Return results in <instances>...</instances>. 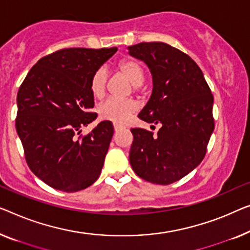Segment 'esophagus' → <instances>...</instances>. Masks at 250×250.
<instances>
[{
    "label": "esophagus",
    "instance_id": "1",
    "mask_svg": "<svg viewBox=\"0 0 250 250\" xmlns=\"http://www.w3.org/2000/svg\"><path fill=\"white\" fill-rule=\"evenodd\" d=\"M123 127V126H121V125H118V124H114V129H115V132H118L119 129H121Z\"/></svg>",
    "mask_w": 250,
    "mask_h": 250
}]
</instances>
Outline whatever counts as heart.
<instances>
[{
  "mask_svg": "<svg viewBox=\"0 0 250 250\" xmlns=\"http://www.w3.org/2000/svg\"><path fill=\"white\" fill-rule=\"evenodd\" d=\"M117 72L124 75L132 83L134 89L142 85L144 81V71L141 65L132 60L122 61L117 66ZM107 88V72L100 67L92 74L90 81V90L96 98L104 97ZM137 109V104L132 100H118L109 98L98 106L99 116L106 121L114 123H124Z\"/></svg>",
  "mask_w": 250,
  "mask_h": 250,
  "instance_id": "b5f03b06",
  "label": "heart"
}]
</instances>
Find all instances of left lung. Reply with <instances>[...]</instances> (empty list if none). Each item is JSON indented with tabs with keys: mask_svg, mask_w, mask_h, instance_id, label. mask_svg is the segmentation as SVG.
<instances>
[{
	"mask_svg": "<svg viewBox=\"0 0 250 250\" xmlns=\"http://www.w3.org/2000/svg\"><path fill=\"white\" fill-rule=\"evenodd\" d=\"M127 49L146 64L153 82L139 118L161 125L157 135L143 128L131 129L129 164L146 182L169 185L203 160L214 131V99L203 72L182 50L160 42H141Z\"/></svg>",
	"mask_w": 250,
	"mask_h": 250,
	"instance_id": "8db88e82",
	"label": "left lung"
}]
</instances>
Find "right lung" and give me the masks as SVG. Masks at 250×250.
<instances>
[{"label": "right lung", "mask_w": 250, "mask_h": 250, "mask_svg": "<svg viewBox=\"0 0 250 250\" xmlns=\"http://www.w3.org/2000/svg\"><path fill=\"white\" fill-rule=\"evenodd\" d=\"M113 48H65L42 57L17 96L16 128L29 168L55 189L78 191L99 178L114 127L100 122L88 135L82 126L97 118L90 81ZM79 136L78 137L77 135Z\"/></svg>", "instance_id": "1"}]
</instances>
